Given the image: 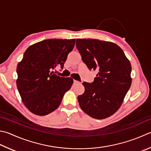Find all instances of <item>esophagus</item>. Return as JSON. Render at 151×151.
<instances>
[{
  "mask_svg": "<svg viewBox=\"0 0 151 151\" xmlns=\"http://www.w3.org/2000/svg\"><path fill=\"white\" fill-rule=\"evenodd\" d=\"M73 83H74V84H78V83H80L78 81H76V80H73Z\"/></svg>",
  "mask_w": 151,
  "mask_h": 151,
  "instance_id": "obj_1",
  "label": "esophagus"
}]
</instances>
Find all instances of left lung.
<instances>
[{"mask_svg":"<svg viewBox=\"0 0 151 151\" xmlns=\"http://www.w3.org/2000/svg\"><path fill=\"white\" fill-rule=\"evenodd\" d=\"M76 49L89 70H96L91 83L84 82L78 96L81 109L95 119L111 116L123 103L131 84V66L116 43L94 39H76Z\"/></svg>","mask_w":151,"mask_h":151,"instance_id":"left-lung-1","label":"left lung"}]
</instances>
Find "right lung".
<instances>
[{
    "label": "right lung",
    "mask_w": 151,
    "mask_h": 151,
    "mask_svg": "<svg viewBox=\"0 0 151 151\" xmlns=\"http://www.w3.org/2000/svg\"><path fill=\"white\" fill-rule=\"evenodd\" d=\"M75 43V39H49L26 49L16 68V84L23 103L33 114L45 116L55 110L72 86V78L52 70L57 67L63 69Z\"/></svg>",
    "instance_id": "1"
}]
</instances>
